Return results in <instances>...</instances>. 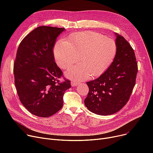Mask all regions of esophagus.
<instances>
[{
    "instance_id": "esophagus-1",
    "label": "esophagus",
    "mask_w": 153,
    "mask_h": 153,
    "mask_svg": "<svg viewBox=\"0 0 153 153\" xmlns=\"http://www.w3.org/2000/svg\"><path fill=\"white\" fill-rule=\"evenodd\" d=\"M71 85H72V86H73V87H74V86H77V85H78V83H77V82L74 81H71Z\"/></svg>"
}]
</instances>
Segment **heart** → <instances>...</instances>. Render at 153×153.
Instances as JSON below:
<instances>
[{"instance_id": "obj_1", "label": "heart", "mask_w": 153, "mask_h": 153, "mask_svg": "<svg viewBox=\"0 0 153 153\" xmlns=\"http://www.w3.org/2000/svg\"><path fill=\"white\" fill-rule=\"evenodd\" d=\"M116 53L117 45L113 39L93 31L76 33L71 36L69 41L61 39L54 48L56 62L62 69L77 62L80 56L81 63L66 73L76 81L101 75L111 65Z\"/></svg>"}]
</instances>
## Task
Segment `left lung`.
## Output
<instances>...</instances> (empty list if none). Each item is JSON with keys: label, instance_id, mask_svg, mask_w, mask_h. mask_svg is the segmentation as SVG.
Segmentation results:
<instances>
[{"label": "left lung", "instance_id": "obj_1", "mask_svg": "<svg viewBox=\"0 0 153 153\" xmlns=\"http://www.w3.org/2000/svg\"><path fill=\"white\" fill-rule=\"evenodd\" d=\"M117 53L110 67L97 79L87 82L84 100L87 109L100 115H110L128 102L135 85L138 64L134 50L126 40L115 33Z\"/></svg>", "mask_w": 153, "mask_h": 153}]
</instances>
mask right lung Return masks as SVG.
Here are the masks:
<instances>
[{
    "instance_id": "1",
    "label": "right lung",
    "mask_w": 153,
    "mask_h": 153,
    "mask_svg": "<svg viewBox=\"0 0 153 153\" xmlns=\"http://www.w3.org/2000/svg\"><path fill=\"white\" fill-rule=\"evenodd\" d=\"M65 28L47 26L31 31L21 42L13 65L15 84L20 100L31 114L50 117L63 105V95L71 87L60 83L61 70L54 61L53 47Z\"/></svg>"
}]
</instances>
